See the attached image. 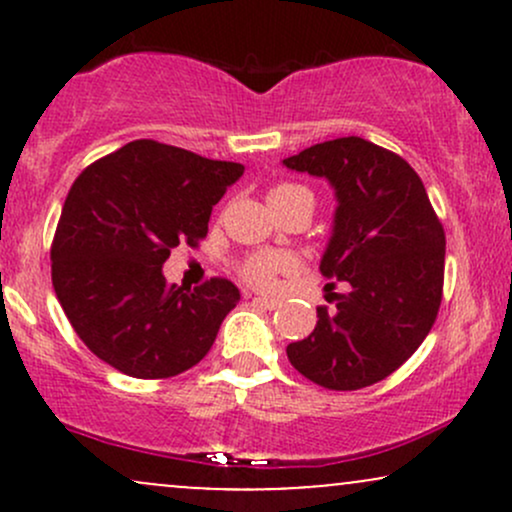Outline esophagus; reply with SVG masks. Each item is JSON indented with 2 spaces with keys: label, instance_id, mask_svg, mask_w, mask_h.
<instances>
[{
  "label": "esophagus",
  "instance_id": "1",
  "mask_svg": "<svg viewBox=\"0 0 512 512\" xmlns=\"http://www.w3.org/2000/svg\"><path fill=\"white\" fill-rule=\"evenodd\" d=\"M252 303L260 305L264 310H274L276 305H279V298H272V296H255L252 298Z\"/></svg>",
  "mask_w": 512,
  "mask_h": 512
}]
</instances>
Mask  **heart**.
Wrapping results in <instances>:
<instances>
[{"label": "heart", "instance_id": "heart-1", "mask_svg": "<svg viewBox=\"0 0 512 512\" xmlns=\"http://www.w3.org/2000/svg\"><path fill=\"white\" fill-rule=\"evenodd\" d=\"M293 195H310L308 190L293 182H281L269 190V199H286ZM291 267V257L281 255V252H262V255H252L243 264V276L255 286H269L276 279V274Z\"/></svg>", "mask_w": 512, "mask_h": 512}]
</instances>
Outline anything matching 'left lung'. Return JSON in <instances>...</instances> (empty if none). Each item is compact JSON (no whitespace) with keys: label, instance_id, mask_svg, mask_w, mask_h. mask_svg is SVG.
Here are the masks:
<instances>
[{"label":"left lung","instance_id":"left-lung-1","mask_svg":"<svg viewBox=\"0 0 512 512\" xmlns=\"http://www.w3.org/2000/svg\"><path fill=\"white\" fill-rule=\"evenodd\" d=\"M284 166L330 182L337 209L320 272L346 289L332 293V313L317 308L315 330L286 356L327 390H361L395 373L431 332L443 298V226L416 170L361 137L315 144Z\"/></svg>","mask_w":512,"mask_h":512}]
</instances>
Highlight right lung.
<instances>
[{"instance_id":"obj_1","label":"right lung","mask_w":512,"mask_h":512,"mask_svg":"<svg viewBox=\"0 0 512 512\" xmlns=\"http://www.w3.org/2000/svg\"><path fill=\"white\" fill-rule=\"evenodd\" d=\"M243 166L137 139L91 163L69 190L52 240V286L101 361L156 380L209 354L240 291L228 279L168 284L170 250L195 248Z\"/></svg>"}]
</instances>
